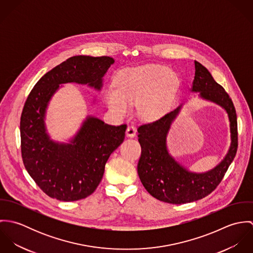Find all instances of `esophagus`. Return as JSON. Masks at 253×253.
<instances>
[{
  "mask_svg": "<svg viewBox=\"0 0 253 253\" xmlns=\"http://www.w3.org/2000/svg\"><path fill=\"white\" fill-rule=\"evenodd\" d=\"M126 134L127 137H134L135 134H136V128L133 126H128L127 128H126Z\"/></svg>",
  "mask_w": 253,
  "mask_h": 253,
  "instance_id": "34e87169",
  "label": "esophagus"
}]
</instances>
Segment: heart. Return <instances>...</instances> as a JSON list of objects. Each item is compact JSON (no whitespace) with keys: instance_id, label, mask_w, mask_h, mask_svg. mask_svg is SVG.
Instances as JSON below:
<instances>
[{"instance_id":"obj_1","label":"heart","mask_w":253,"mask_h":253,"mask_svg":"<svg viewBox=\"0 0 253 253\" xmlns=\"http://www.w3.org/2000/svg\"><path fill=\"white\" fill-rule=\"evenodd\" d=\"M179 84L177 75L163 65H145L123 70L116 79V86H108L104 100L118 116H126L131 105L138 104L140 118L154 121L171 106Z\"/></svg>"}]
</instances>
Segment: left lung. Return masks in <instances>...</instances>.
Listing matches in <instances>:
<instances>
[{"instance_id": "left-lung-1", "label": "left lung", "mask_w": 253, "mask_h": 253, "mask_svg": "<svg viewBox=\"0 0 253 253\" xmlns=\"http://www.w3.org/2000/svg\"><path fill=\"white\" fill-rule=\"evenodd\" d=\"M191 91L200 92L201 98L215 103L227 112L231 145L225 158L214 169L197 173L180 165L169 153L167 146L169 130L182 105L158 121L142 125L137 128L138 141L141 146L137 172L141 183L151 196L173 205L196 202L210 195L223 179L238 148L237 114L233 101L210 71L198 61H195V78Z\"/></svg>"}]
</instances>
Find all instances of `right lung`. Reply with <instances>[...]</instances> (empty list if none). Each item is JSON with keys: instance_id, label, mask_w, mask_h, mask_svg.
Here are the masks:
<instances>
[{"instance_id": "add662e5", "label": "right lung", "mask_w": 253, "mask_h": 253, "mask_svg": "<svg viewBox=\"0 0 253 253\" xmlns=\"http://www.w3.org/2000/svg\"><path fill=\"white\" fill-rule=\"evenodd\" d=\"M114 62L109 56H72L44 74L27 97L20 118L22 160L29 175L52 199L73 202L91 195L110 155L124 141L126 125L110 126L87 116L69 143L55 142L44 124L48 102L63 84L100 90Z\"/></svg>"}]
</instances>
